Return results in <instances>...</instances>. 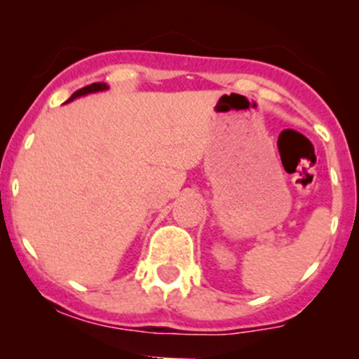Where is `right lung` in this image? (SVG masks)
Wrapping results in <instances>:
<instances>
[{"label":"right lung","mask_w":359,"mask_h":359,"mask_svg":"<svg viewBox=\"0 0 359 359\" xmlns=\"http://www.w3.org/2000/svg\"><path fill=\"white\" fill-rule=\"evenodd\" d=\"M108 89L109 88L106 82H94V84H89V86H86V88L76 90V93L69 97L67 102L77 100V97H81V96H88V94H94V93H102V90H108Z\"/></svg>","instance_id":"1"}]
</instances>
